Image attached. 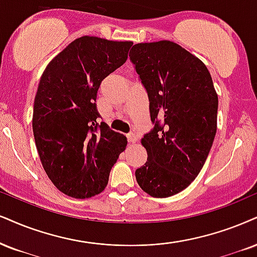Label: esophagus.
<instances>
[{
  "label": "esophagus",
  "instance_id": "obj_1",
  "mask_svg": "<svg viewBox=\"0 0 257 257\" xmlns=\"http://www.w3.org/2000/svg\"><path fill=\"white\" fill-rule=\"evenodd\" d=\"M127 141H128V143H131V144L137 143V141H138L137 135L134 134V132H132V134H128L127 135Z\"/></svg>",
  "mask_w": 257,
  "mask_h": 257
}]
</instances>
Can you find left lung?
Here are the masks:
<instances>
[{"instance_id":"8db88e82","label":"left lung","mask_w":257,"mask_h":257,"mask_svg":"<svg viewBox=\"0 0 257 257\" xmlns=\"http://www.w3.org/2000/svg\"><path fill=\"white\" fill-rule=\"evenodd\" d=\"M130 58L155 123L142 138L148 161L136 179L149 195L168 198L187 188L204 167L217 132L218 95L204 63L174 41L136 44Z\"/></svg>"}]
</instances>
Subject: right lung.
<instances>
[{
	"instance_id": "obj_1",
	"label": "right lung",
	"mask_w": 257,
	"mask_h": 257,
	"mask_svg": "<svg viewBox=\"0 0 257 257\" xmlns=\"http://www.w3.org/2000/svg\"><path fill=\"white\" fill-rule=\"evenodd\" d=\"M132 44L81 37L41 75L32 120L34 141L49 179L71 198L102 192L127 145L125 136L96 121L95 102L101 82L126 62Z\"/></svg>"
}]
</instances>
